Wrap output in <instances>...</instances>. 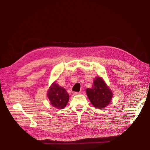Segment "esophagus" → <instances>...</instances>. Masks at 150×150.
<instances>
[{
    "instance_id": "1",
    "label": "esophagus",
    "mask_w": 150,
    "mask_h": 150,
    "mask_svg": "<svg viewBox=\"0 0 150 150\" xmlns=\"http://www.w3.org/2000/svg\"><path fill=\"white\" fill-rule=\"evenodd\" d=\"M79 92H72V94L73 95H78V94H79Z\"/></svg>"
}]
</instances>
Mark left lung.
Masks as SVG:
<instances>
[{
	"label": "left lung",
	"mask_w": 150,
	"mask_h": 150,
	"mask_svg": "<svg viewBox=\"0 0 150 150\" xmlns=\"http://www.w3.org/2000/svg\"><path fill=\"white\" fill-rule=\"evenodd\" d=\"M90 103L97 108H104L109 104L112 97L111 90L100 77L93 81V87L86 90Z\"/></svg>",
	"instance_id": "obj_1"
}]
</instances>
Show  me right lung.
<instances>
[{
  "label": "right lung",
  "instance_id": "right-lung-1",
  "mask_svg": "<svg viewBox=\"0 0 150 150\" xmlns=\"http://www.w3.org/2000/svg\"><path fill=\"white\" fill-rule=\"evenodd\" d=\"M47 96L51 104L57 109L65 108L69 99V96L67 91L55 82L50 88Z\"/></svg>",
  "mask_w": 150,
  "mask_h": 150
}]
</instances>
